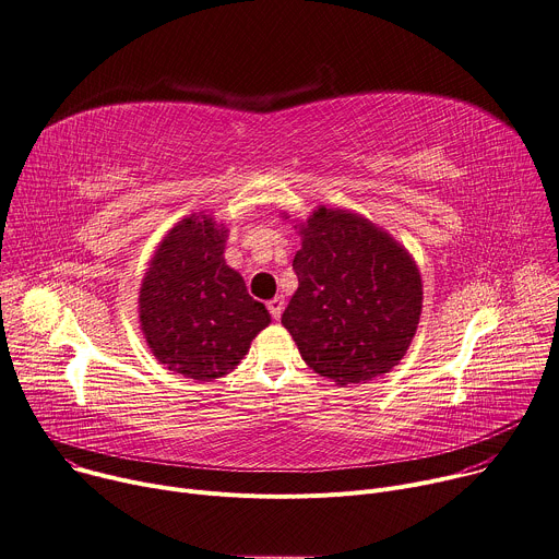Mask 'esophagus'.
<instances>
[{
	"mask_svg": "<svg viewBox=\"0 0 559 559\" xmlns=\"http://www.w3.org/2000/svg\"><path fill=\"white\" fill-rule=\"evenodd\" d=\"M269 313L273 316V320H280L282 313H284V297L282 295H275L271 301H269Z\"/></svg>",
	"mask_w": 559,
	"mask_h": 559,
	"instance_id": "obj_1",
	"label": "esophagus"
}]
</instances>
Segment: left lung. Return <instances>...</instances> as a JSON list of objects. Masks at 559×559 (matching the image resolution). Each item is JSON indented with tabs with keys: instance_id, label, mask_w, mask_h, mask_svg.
<instances>
[{
	"instance_id": "obj_1",
	"label": "left lung",
	"mask_w": 559,
	"mask_h": 559,
	"mask_svg": "<svg viewBox=\"0 0 559 559\" xmlns=\"http://www.w3.org/2000/svg\"><path fill=\"white\" fill-rule=\"evenodd\" d=\"M301 237L297 290L282 316L301 359L340 386L382 378L406 355L421 316V275L389 230L348 209L318 206Z\"/></svg>"
}]
</instances>
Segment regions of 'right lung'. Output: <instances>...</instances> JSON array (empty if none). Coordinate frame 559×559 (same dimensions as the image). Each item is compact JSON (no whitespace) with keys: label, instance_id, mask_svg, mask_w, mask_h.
<instances>
[{"label":"right lung","instance_id":"right-lung-1","mask_svg":"<svg viewBox=\"0 0 559 559\" xmlns=\"http://www.w3.org/2000/svg\"><path fill=\"white\" fill-rule=\"evenodd\" d=\"M226 224L204 211L179 219L142 277L140 331L168 370L200 382L228 376L271 324L266 306L224 260Z\"/></svg>","mask_w":559,"mask_h":559}]
</instances>
